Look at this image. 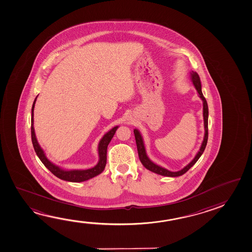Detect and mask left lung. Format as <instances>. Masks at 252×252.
Returning a JSON list of instances; mask_svg holds the SVG:
<instances>
[{
    "label": "left lung",
    "mask_w": 252,
    "mask_h": 252,
    "mask_svg": "<svg viewBox=\"0 0 252 252\" xmlns=\"http://www.w3.org/2000/svg\"><path fill=\"white\" fill-rule=\"evenodd\" d=\"M190 76H191V80H192L194 86L196 88V90L198 91V95H199L200 98L203 101V116H204V126H205V136H204V140H203L202 145H201V148L199 149V151L196 155V157H195L193 160L190 161L188 165L186 166L184 169L179 170V171L172 172V171H169L168 169H163V168H161L160 166L155 164L153 161L149 160V157H147L146 150H145L144 143H143V140H142V137L140 135V132L137 129H134V131H133L134 136H135V140H136L138 155H139V158H140L141 163L143 164L146 169H149L150 171L159 174V175H161V176L178 177V176H181L183 174L186 173V171H188L196 163V161H198L199 157H201L204 150L206 149V144H207V139H208V106H207L206 98L203 95L202 91H201V83H200V78L198 76V73L192 71L190 73Z\"/></svg>",
    "instance_id": "left-lung-1"
}]
</instances>
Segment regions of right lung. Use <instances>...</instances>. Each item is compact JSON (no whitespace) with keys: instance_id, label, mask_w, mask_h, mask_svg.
Masks as SVG:
<instances>
[{"instance_id":"right-lung-1","label":"right lung","mask_w":252,"mask_h":252,"mask_svg":"<svg viewBox=\"0 0 252 252\" xmlns=\"http://www.w3.org/2000/svg\"><path fill=\"white\" fill-rule=\"evenodd\" d=\"M37 97L34 100L33 104H32V144H33L34 150L37 154V157L40 159V161L43 162V164L46 166L47 169H49L54 176H56L57 178H61L62 180H66L69 182H83L89 180L91 178H94L95 176L99 175L100 173L103 172V169L106 165V160H107V147L110 141L112 140V137L115 134L116 130L118 129L119 126H115L112 128L111 131L104 134V136L102 138V140H100L99 145H98V154H99V161L98 163L91 168V169H84V170H78V169H74V170H65L58 167V166L54 165V163H52L51 161L46 158L44 151L42 150L39 144L37 143L35 132H34L33 127V111L34 105L36 103Z\"/></svg>"}]
</instances>
